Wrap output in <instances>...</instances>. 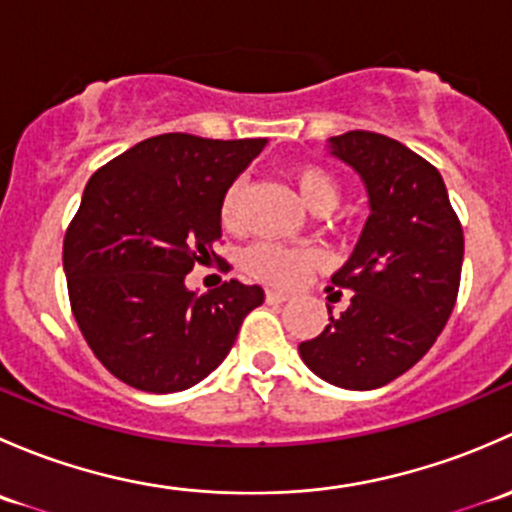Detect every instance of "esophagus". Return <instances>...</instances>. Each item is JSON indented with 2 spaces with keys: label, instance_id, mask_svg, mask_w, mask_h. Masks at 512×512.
<instances>
[{
  "label": "esophagus",
  "instance_id": "34e87169",
  "mask_svg": "<svg viewBox=\"0 0 512 512\" xmlns=\"http://www.w3.org/2000/svg\"><path fill=\"white\" fill-rule=\"evenodd\" d=\"M265 299H267V302H270V304H282V302H289V294L277 292V289H267Z\"/></svg>",
  "mask_w": 512,
  "mask_h": 512
}]
</instances>
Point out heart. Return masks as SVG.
I'll return each instance as SVG.
<instances>
[{"label":"heart","mask_w":512,"mask_h":512,"mask_svg":"<svg viewBox=\"0 0 512 512\" xmlns=\"http://www.w3.org/2000/svg\"><path fill=\"white\" fill-rule=\"evenodd\" d=\"M302 203L314 215H324L339 203V183L322 165H294L289 170ZM242 180L227 185L220 200V225L237 232L242 225ZM319 265V255L309 247H285L275 242H257L242 257V267L255 280L275 287H292Z\"/></svg>","instance_id":"heart-1"}]
</instances>
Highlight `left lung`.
<instances>
[{"instance_id":"obj_1","label":"left lung","mask_w":512,"mask_h":512,"mask_svg":"<svg viewBox=\"0 0 512 512\" xmlns=\"http://www.w3.org/2000/svg\"><path fill=\"white\" fill-rule=\"evenodd\" d=\"M332 156L359 173L369 193L352 257L332 282L352 289L347 312L299 344L304 364L334 386L369 391L421 359L458 297L463 227L441 173L404 143L371 131L329 138Z\"/></svg>"}]
</instances>
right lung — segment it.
Masks as SVG:
<instances>
[{
	"label": "right lung",
	"instance_id": "1",
	"mask_svg": "<svg viewBox=\"0 0 512 512\" xmlns=\"http://www.w3.org/2000/svg\"><path fill=\"white\" fill-rule=\"evenodd\" d=\"M265 143L163 133L86 183L64 237L66 285L86 344L123 384L190 389L223 364L242 319L265 302L262 287L237 280L205 294L185 287L195 262L218 257L220 200Z\"/></svg>",
	"mask_w": 512,
	"mask_h": 512
}]
</instances>
